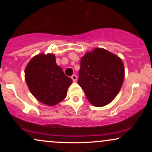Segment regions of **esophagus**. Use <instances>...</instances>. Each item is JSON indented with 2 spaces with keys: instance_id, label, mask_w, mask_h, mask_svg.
I'll return each instance as SVG.
<instances>
[{
  "instance_id": "obj_1",
  "label": "esophagus",
  "mask_w": 152,
  "mask_h": 152,
  "mask_svg": "<svg viewBox=\"0 0 152 152\" xmlns=\"http://www.w3.org/2000/svg\"><path fill=\"white\" fill-rule=\"evenodd\" d=\"M71 78H72L73 81L74 82H76V80H77V76H76V75H73L72 76H71Z\"/></svg>"
}]
</instances>
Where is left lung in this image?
I'll return each instance as SVG.
<instances>
[{"instance_id": "8db88e82", "label": "left lung", "mask_w": 152, "mask_h": 152, "mask_svg": "<svg viewBox=\"0 0 152 152\" xmlns=\"http://www.w3.org/2000/svg\"><path fill=\"white\" fill-rule=\"evenodd\" d=\"M124 79L121 58L102 48H95L81 58L78 83L94 106L102 107L117 96Z\"/></svg>"}]
</instances>
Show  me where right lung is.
Returning a JSON list of instances; mask_svg holds the SVG:
<instances>
[{
	"label": "right lung",
	"instance_id": "right-lung-1",
	"mask_svg": "<svg viewBox=\"0 0 152 152\" xmlns=\"http://www.w3.org/2000/svg\"><path fill=\"white\" fill-rule=\"evenodd\" d=\"M25 79L33 96L49 106L56 105L66 98L72 83L56 63L52 53H40L31 58L25 69Z\"/></svg>",
	"mask_w": 152,
	"mask_h": 152
}]
</instances>
